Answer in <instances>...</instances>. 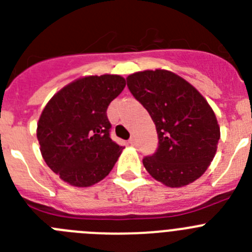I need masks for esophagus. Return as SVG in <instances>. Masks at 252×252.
Wrapping results in <instances>:
<instances>
[{
  "mask_svg": "<svg viewBox=\"0 0 252 252\" xmlns=\"http://www.w3.org/2000/svg\"><path fill=\"white\" fill-rule=\"evenodd\" d=\"M128 142H130V145H132V146H135L137 144V141H136V137L135 136H131V139L128 140Z\"/></svg>",
  "mask_w": 252,
  "mask_h": 252,
  "instance_id": "obj_1",
  "label": "esophagus"
}]
</instances>
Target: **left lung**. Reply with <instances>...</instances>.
Returning a JSON list of instances; mask_svg holds the SVG:
<instances>
[{"label":"left lung","instance_id":"obj_1","mask_svg":"<svg viewBox=\"0 0 252 252\" xmlns=\"http://www.w3.org/2000/svg\"><path fill=\"white\" fill-rule=\"evenodd\" d=\"M127 87L150 113L159 146L142 164L149 174L170 188L202 177L221 136L212 107L190 83L165 69L130 74Z\"/></svg>","mask_w":252,"mask_h":252}]
</instances>
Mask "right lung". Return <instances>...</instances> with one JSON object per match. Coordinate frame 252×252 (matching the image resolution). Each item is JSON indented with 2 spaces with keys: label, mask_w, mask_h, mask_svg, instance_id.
<instances>
[{
  "label": "right lung",
  "mask_w": 252,
  "mask_h": 252,
  "mask_svg": "<svg viewBox=\"0 0 252 252\" xmlns=\"http://www.w3.org/2000/svg\"><path fill=\"white\" fill-rule=\"evenodd\" d=\"M117 74L78 78L44 107L36 136L46 165L70 186L83 188L110 174L122 153L110 137L107 108L124 91Z\"/></svg>",
  "instance_id": "1"
}]
</instances>
